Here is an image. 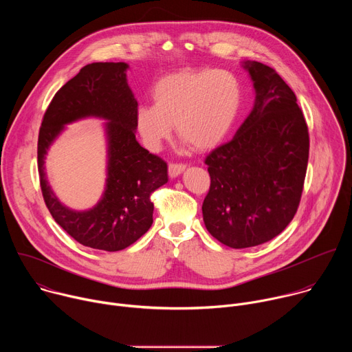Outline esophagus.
I'll use <instances>...</instances> for the list:
<instances>
[{
    "mask_svg": "<svg viewBox=\"0 0 352 352\" xmlns=\"http://www.w3.org/2000/svg\"><path fill=\"white\" fill-rule=\"evenodd\" d=\"M185 166L184 164H170L168 166V174L171 178H177L178 175H181L185 171Z\"/></svg>",
    "mask_w": 352,
    "mask_h": 352,
    "instance_id": "obj_1",
    "label": "esophagus"
}]
</instances>
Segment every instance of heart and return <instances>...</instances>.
Returning <instances> with one entry per match:
<instances>
[{"label": "heart", "mask_w": 352, "mask_h": 352, "mask_svg": "<svg viewBox=\"0 0 352 352\" xmlns=\"http://www.w3.org/2000/svg\"><path fill=\"white\" fill-rule=\"evenodd\" d=\"M153 106L143 104L135 125L144 146L159 150L173 135L185 146L206 152L219 146L241 109L242 87L226 69H182L163 76L152 90Z\"/></svg>", "instance_id": "1"}]
</instances>
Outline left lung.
<instances>
[{"label":"left lung","instance_id":"left-lung-1","mask_svg":"<svg viewBox=\"0 0 352 352\" xmlns=\"http://www.w3.org/2000/svg\"><path fill=\"white\" fill-rule=\"evenodd\" d=\"M241 67L254 83V107L206 157L210 189L202 206L208 231L235 249L265 243L291 223L309 156L308 126L289 86L262 63Z\"/></svg>","mask_w":352,"mask_h":352}]
</instances>
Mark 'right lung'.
I'll return each mask as SVG.
<instances>
[{
    "label": "right lung",
    "instance_id": "1",
    "mask_svg": "<svg viewBox=\"0 0 352 352\" xmlns=\"http://www.w3.org/2000/svg\"><path fill=\"white\" fill-rule=\"evenodd\" d=\"M126 63H93L68 80L50 103L38 132L37 164L44 202L53 219L79 243L117 252L139 239L153 223L150 193L168 182L167 164L136 140L138 102L128 85ZM103 119L107 138V185L86 211L64 206L45 174L47 150L67 124Z\"/></svg>",
    "mask_w": 352,
    "mask_h": 352
}]
</instances>
